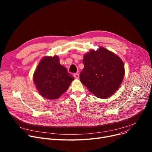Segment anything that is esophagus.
Listing matches in <instances>:
<instances>
[{
    "label": "esophagus",
    "mask_w": 152,
    "mask_h": 152,
    "mask_svg": "<svg viewBox=\"0 0 152 152\" xmlns=\"http://www.w3.org/2000/svg\"><path fill=\"white\" fill-rule=\"evenodd\" d=\"M74 76H75V78L78 79L79 77V75L78 73H75V74H74Z\"/></svg>",
    "instance_id": "1"
}]
</instances>
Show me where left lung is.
I'll list each match as a JSON object with an SVG mask.
<instances>
[{"label": "left lung", "instance_id": "8db88e82", "mask_svg": "<svg viewBox=\"0 0 152 152\" xmlns=\"http://www.w3.org/2000/svg\"><path fill=\"white\" fill-rule=\"evenodd\" d=\"M84 68L81 72V82L95 96L107 99L120 86L124 76L121 59L103 47L86 54Z\"/></svg>", "mask_w": 152, "mask_h": 152}]
</instances>
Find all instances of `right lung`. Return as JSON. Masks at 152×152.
Listing matches in <instances>:
<instances>
[{
    "label": "right lung",
    "instance_id": "obj_1",
    "mask_svg": "<svg viewBox=\"0 0 152 152\" xmlns=\"http://www.w3.org/2000/svg\"><path fill=\"white\" fill-rule=\"evenodd\" d=\"M75 77L61 65L57 56L44 58L34 74V82L39 92L47 99H57L66 91Z\"/></svg>",
    "mask_w": 152,
    "mask_h": 152
}]
</instances>
